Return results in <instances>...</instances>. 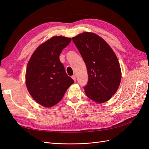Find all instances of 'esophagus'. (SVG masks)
<instances>
[{
  "mask_svg": "<svg viewBox=\"0 0 149 149\" xmlns=\"http://www.w3.org/2000/svg\"><path fill=\"white\" fill-rule=\"evenodd\" d=\"M72 78H73V79L74 80V81H76V76L75 75H73V76H72Z\"/></svg>",
  "mask_w": 149,
  "mask_h": 149,
  "instance_id": "esophagus-1",
  "label": "esophagus"
}]
</instances>
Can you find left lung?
I'll return each instance as SVG.
<instances>
[{
    "label": "left lung",
    "mask_w": 149,
    "mask_h": 149,
    "mask_svg": "<svg viewBox=\"0 0 149 149\" xmlns=\"http://www.w3.org/2000/svg\"><path fill=\"white\" fill-rule=\"evenodd\" d=\"M72 40L86 65L88 81L84 87L86 96L97 103L109 100L121 80L120 65L114 52L95 33L84 32Z\"/></svg>",
    "instance_id": "1"
}]
</instances>
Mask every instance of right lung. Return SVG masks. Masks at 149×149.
Returning <instances> with one entry per match:
<instances>
[{
    "instance_id": "add662e5",
    "label": "right lung",
    "mask_w": 149,
    "mask_h": 149,
    "mask_svg": "<svg viewBox=\"0 0 149 149\" xmlns=\"http://www.w3.org/2000/svg\"><path fill=\"white\" fill-rule=\"evenodd\" d=\"M71 38L53 37L35 49L26 70V86L30 95L40 105L50 107L60 102L74 83L66 74L60 55Z\"/></svg>"
}]
</instances>
